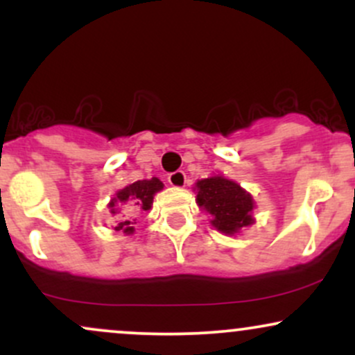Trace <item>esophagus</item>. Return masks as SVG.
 <instances>
[{"label":"esophagus","instance_id":"obj_1","mask_svg":"<svg viewBox=\"0 0 355 355\" xmlns=\"http://www.w3.org/2000/svg\"><path fill=\"white\" fill-rule=\"evenodd\" d=\"M168 183L173 189H183L187 183V175L183 173L182 170H177V172L168 175Z\"/></svg>","mask_w":355,"mask_h":355}]
</instances>
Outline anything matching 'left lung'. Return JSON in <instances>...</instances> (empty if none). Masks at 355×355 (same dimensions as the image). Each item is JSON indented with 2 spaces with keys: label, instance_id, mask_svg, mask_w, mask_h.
Here are the masks:
<instances>
[{
  "label": "left lung",
  "instance_id": "8db88e82",
  "mask_svg": "<svg viewBox=\"0 0 355 355\" xmlns=\"http://www.w3.org/2000/svg\"><path fill=\"white\" fill-rule=\"evenodd\" d=\"M193 190L197 191V205L210 214L211 227L220 234L232 237L255 223L254 197L237 182L217 173L197 180Z\"/></svg>",
  "mask_w": 355,
  "mask_h": 355
}]
</instances>
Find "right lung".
<instances>
[{
  "label": "right lung",
  "mask_w": 355,
  "mask_h": 355,
  "mask_svg": "<svg viewBox=\"0 0 355 355\" xmlns=\"http://www.w3.org/2000/svg\"><path fill=\"white\" fill-rule=\"evenodd\" d=\"M164 190V183L157 177L150 180H137L125 189L118 190L115 197L108 203L110 214L120 215L113 230L123 232L125 235H132L135 232L137 215L141 211H148L153 205L155 193Z\"/></svg>",
  "instance_id": "right-lung-1"
}]
</instances>
